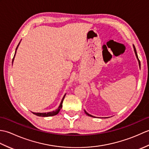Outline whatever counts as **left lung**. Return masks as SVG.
<instances>
[{"instance_id": "left-lung-1", "label": "left lung", "mask_w": 149, "mask_h": 149, "mask_svg": "<svg viewBox=\"0 0 149 149\" xmlns=\"http://www.w3.org/2000/svg\"><path fill=\"white\" fill-rule=\"evenodd\" d=\"M133 47H134V52H135V54H136V58H137V59H138V61H139V59H138V54H137V52H136V48H135V47H134V45H133ZM139 65H140V62H139ZM85 113H86V114L87 115H88V116H92V117H94L93 116H92V115H90V114H88L86 111H85Z\"/></svg>"}]
</instances>
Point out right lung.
Segmentation results:
<instances>
[{"label": "right lung", "instance_id": "obj_1", "mask_svg": "<svg viewBox=\"0 0 149 149\" xmlns=\"http://www.w3.org/2000/svg\"><path fill=\"white\" fill-rule=\"evenodd\" d=\"M19 45V44L18 45V46ZM18 46L17 47V49H16V51H15V55H14V57L13 58V59L15 58V56L16 54V52H17V49L18 48ZM65 97V95H64V97H63V99L61 100V104H60V105L59 106V107L58 109H57L56 111H51V112H49V113H33V114H34V115H36V116H43V117H45V116H54V115H56L57 114H58L59 112L60 109H61L62 107V104H63V100H64V98Z\"/></svg>", "mask_w": 149, "mask_h": 149}]
</instances>
